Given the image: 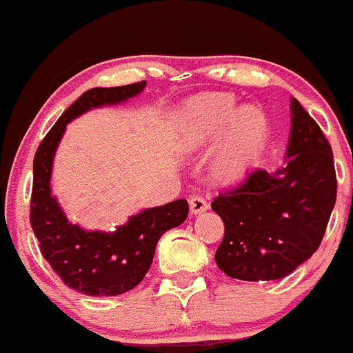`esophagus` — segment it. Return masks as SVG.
Segmentation results:
<instances>
[{
	"label": "esophagus",
	"instance_id": "34e87169",
	"mask_svg": "<svg viewBox=\"0 0 353 353\" xmlns=\"http://www.w3.org/2000/svg\"><path fill=\"white\" fill-rule=\"evenodd\" d=\"M188 204H190V211L194 212V214H201V212H204L205 209H208V202H205V199L201 197V195H192V197L188 199Z\"/></svg>",
	"mask_w": 353,
	"mask_h": 353
}]
</instances>
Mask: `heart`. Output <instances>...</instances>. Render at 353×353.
I'll return each instance as SVG.
<instances>
[{"mask_svg": "<svg viewBox=\"0 0 353 353\" xmlns=\"http://www.w3.org/2000/svg\"><path fill=\"white\" fill-rule=\"evenodd\" d=\"M201 132L208 137L219 135L226 128L219 154L223 173H239L256 158L268 137V117L261 108L243 106L235 111L230 96L201 97L192 104ZM229 127L226 128L225 125Z\"/></svg>", "mask_w": 353, "mask_h": 353, "instance_id": "b5f03b06", "label": "heart"}]
</instances>
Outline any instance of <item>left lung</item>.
<instances>
[{
  "label": "left lung",
  "instance_id": "obj_1",
  "mask_svg": "<svg viewBox=\"0 0 353 353\" xmlns=\"http://www.w3.org/2000/svg\"><path fill=\"white\" fill-rule=\"evenodd\" d=\"M336 202V172L326 135L292 99L287 163L274 173L254 168L212 201L225 225L216 264L243 281L288 276L321 245Z\"/></svg>",
  "mask_w": 353,
  "mask_h": 353
}]
</instances>
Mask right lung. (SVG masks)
Masks as SVG:
<instances>
[{
	"instance_id": "1",
	"label": "right lung",
	"mask_w": 353,
	"mask_h": 353,
	"mask_svg": "<svg viewBox=\"0 0 353 353\" xmlns=\"http://www.w3.org/2000/svg\"><path fill=\"white\" fill-rule=\"evenodd\" d=\"M144 80L120 87H94L83 92L41 141L34 156L30 195V226L41 254L66 287L92 296H114L132 290L144 280L154 257L158 240L187 219L185 199L145 209L132 216L117 232H85L72 225L57 199L51 197V168L54 151L66 123L90 108L117 104L134 97Z\"/></svg>"
}]
</instances>
